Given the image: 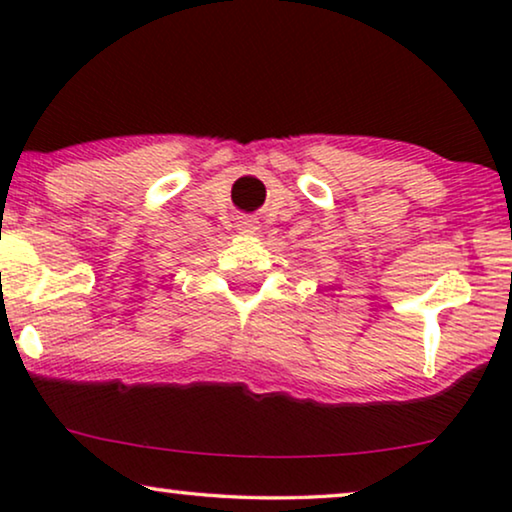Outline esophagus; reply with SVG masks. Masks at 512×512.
I'll return each mask as SVG.
<instances>
[{
	"label": "esophagus",
	"mask_w": 512,
	"mask_h": 512,
	"mask_svg": "<svg viewBox=\"0 0 512 512\" xmlns=\"http://www.w3.org/2000/svg\"><path fill=\"white\" fill-rule=\"evenodd\" d=\"M237 230H240L242 235H256L258 233V221L254 216H242L240 221H237Z\"/></svg>",
	"instance_id": "1"
}]
</instances>
